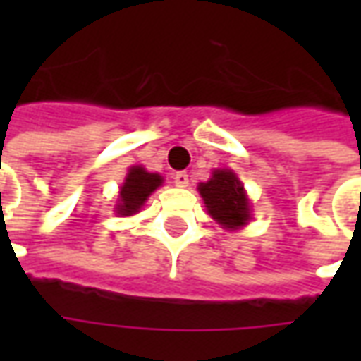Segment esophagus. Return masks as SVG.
<instances>
[{"label": "esophagus", "mask_w": 361, "mask_h": 361, "mask_svg": "<svg viewBox=\"0 0 361 361\" xmlns=\"http://www.w3.org/2000/svg\"><path fill=\"white\" fill-rule=\"evenodd\" d=\"M173 183H176L178 188H188V185H189L188 172H176V173H173Z\"/></svg>", "instance_id": "34e87169"}]
</instances>
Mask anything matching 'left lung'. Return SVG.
I'll use <instances>...</instances> for the list:
<instances>
[{
    "instance_id": "obj_1",
    "label": "left lung",
    "mask_w": 361,
    "mask_h": 361,
    "mask_svg": "<svg viewBox=\"0 0 361 361\" xmlns=\"http://www.w3.org/2000/svg\"><path fill=\"white\" fill-rule=\"evenodd\" d=\"M199 193L212 219L226 230H238L250 222V199L242 181L232 170L219 168L211 180L199 183Z\"/></svg>"
}]
</instances>
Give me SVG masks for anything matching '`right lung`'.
I'll return each mask as SVG.
<instances>
[{
	"label": "right lung",
	"instance_id": "right-lung-1",
	"mask_svg": "<svg viewBox=\"0 0 361 361\" xmlns=\"http://www.w3.org/2000/svg\"><path fill=\"white\" fill-rule=\"evenodd\" d=\"M162 176L160 173L147 172L142 166L129 168L126 181L119 189V203L116 211L121 216H131L135 212L141 211V207L147 203L152 191H157L162 185Z\"/></svg>",
	"mask_w": 361,
	"mask_h": 361
}]
</instances>
